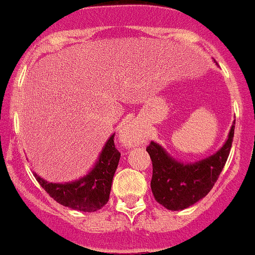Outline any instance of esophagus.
Wrapping results in <instances>:
<instances>
[{"label":"esophagus","instance_id":"esophagus-1","mask_svg":"<svg viewBox=\"0 0 255 255\" xmlns=\"http://www.w3.org/2000/svg\"><path fill=\"white\" fill-rule=\"evenodd\" d=\"M121 141L126 147L129 148L138 143V130L133 125H126L119 133Z\"/></svg>","mask_w":255,"mask_h":255}]
</instances>
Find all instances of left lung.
Segmentation results:
<instances>
[{"label":"left lung","mask_w":255,"mask_h":255,"mask_svg":"<svg viewBox=\"0 0 255 255\" xmlns=\"http://www.w3.org/2000/svg\"><path fill=\"white\" fill-rule=\"evenodd\" d=\"M235 123L226 141L212 155L196 162H183L161 144L151 142L146 151L152 160L151 190L160 205L170 211H182L205 198L216 183L230 153Z\"/></svg>","instance_id":"8db88e82"}]
</instances>
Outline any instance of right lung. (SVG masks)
<instances>
[{"instance_id":"add662e5","label":"right lung","mask_w":255,"mask_h":255,"mask_svg":"<svg viewBox=\"0 0 255 255\" xmlns=\"http://www.w3.org/2000/svg\"><path fill=\"white\" fill-rule=\"evenodd\" d=\"M121 153L114 146V133L107 139L98 160L85 175L71 182H48L34 173L38 183L54 201L82 212H95L107 205Z\"/></svg>"}]
</instances>
